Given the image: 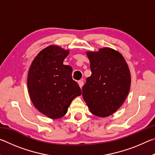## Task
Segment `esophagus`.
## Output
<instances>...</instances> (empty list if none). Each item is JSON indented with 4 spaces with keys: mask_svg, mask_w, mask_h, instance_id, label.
Instances as JSON below:
<instances>
[{
    "mask_svg": "<svg viewBox=\"0 0 155 155\" xmlns=\"http://www.w3.org/2000/svg\"><path fill=\"white\" fill-rule=\"evenodd\" d=\"M78 85H79V87L81 88H82L83 85H84V83H83V81H78Z\"/></svg>",
    "mask_w": 155,
    "mask_h": 155,
    "instance_id": "obj_1",
    "label": "esophagus"
}]
</instances>
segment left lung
<instances>
[{"label": "left lung", "instance_id": "left-lung-1", "mask_svg": "<svg viewBox=\"0 0 155 155\" xmlns=\"http://www.w3.org/2000/svg\"><path fill=\"white\" fill-rule=\"evenodd\" d=\"M86 54L91 75L83 87V99L91 114L105 117L116 111L127 98L131 83L129 68L122 54L111 48Z\"/></svg>", "mask_w": 155, "mask_h": 155}]
</instances>
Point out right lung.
<instances>
[{
    "label": "right lung",
    "instance_id": "1",
    "mask_svg": "<svg viewBox=\"0 0 155 155\" xmlns=\"http://www.w3.org/2000/svg\"><path fill=\"white\" fill-rule=\"evenodd\" d=\"M69 50L56 45L47 46L38 54L28 70V94L35 108L51 119L64 116L70 103L81 95L72 78V68L64 65Z\"/></svg>",
    "mask_w": 155,
    "mask_h": 155
}]
</instances>
